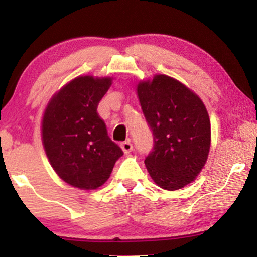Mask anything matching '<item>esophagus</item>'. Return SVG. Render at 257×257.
Here are the masks:
<instances>
[{
    "mask_svg": "<svg viewBox=\"0 0 257 257\" xmlns=\"http://www.w3.org/2000/svg\"><path fill=\"white\" fill-rule=\"evenodd\" d=\"M120 146H121V150L124 151V153H130L133 150V145H132V143L130 142V140H127V142L121 143Z\"/></svg>",
    "mask_w": 257,
    "mask_h": 257,
    "instance_id": "1",
    "label": "esophagus"
}]
</instances>
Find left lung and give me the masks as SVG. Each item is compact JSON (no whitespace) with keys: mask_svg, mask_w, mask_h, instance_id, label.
<instances>
[{"mask_svg":"<svg viewBox=\"0 0 257 257\" xmlns=\"http://www.w3.org/2000/svg\"><path fill=\"white\" fill-rule=\"evenodd\" d=\"M137 93L154 140L145 158L151 178L166 191L185 187L208 158L210 121L205 105L184 84L165 75L140 82Z\"/></svg>","mask_w":257,"mask_h":257,"instance_id":"1","label":"left lung"}]
</instances>
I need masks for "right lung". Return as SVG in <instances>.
Returning <instances> with one entry per match:
<instances>
[{"instance_id": "obj_1", "label": "right lung", "mask_w": 257, "mask_h": 257, "mask_svg": "<svg viewBox=\"0 0 257 257\" xmlns=\"http://www.w3.org/2000/svg\"><path fill=\"white\" fill-rule=\"evenodd\" d=\"M112 79L77 77L63 86L45 108L42 142L58 177L80 189H96L110 178L122 154L107 135L97 107Z\"/></svg>"}]
</instances>
